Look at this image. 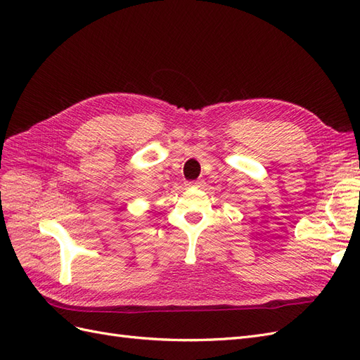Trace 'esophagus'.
<instances>
[{"label": "esophagus", "instance_id": "obj_1", "mask_svg": "<svg viewBox=\"0 0 360 360\" xmlns=\"http://www.w3.org/2000/svg\"><path fill=\"white\" fill-rule=\"evenodd\" d=\"M189 186L192 188H202L204 186V180H193V181H188Z\"/></svg>", "mask_w": 360, "mask_h": 360}]
</instances>
